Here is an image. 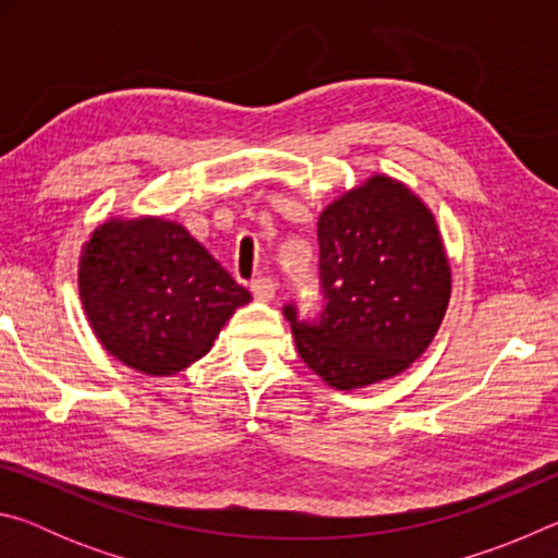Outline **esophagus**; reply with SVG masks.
<instances>
[{"instance_id":"obj_1","label":"esophagus","mask_w":558,"mask_h":558,"mask_svg":"<svg viewBox=\"0 0 558 558\" xmlns=\"http://www.w3.org/2000/svg\"><path fill=\"white\" fill-rule=\"evenodd\" d=\"M251 292H253V295H256L258 300L268 302V300L276 298V282H272L270 278H258V280L251 282Z\"/></svg>"}]
</instances>
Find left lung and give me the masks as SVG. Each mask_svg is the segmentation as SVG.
I'll return each mask as SVG.
<instances>
[{"instance_id": "left-lung-1", "label": "left lung", "mask_w": 558, "mask_h": 558, "mask_svg": "<svg viewBox=\"0 0 558 558\" xmlns=\"http://www.w3.org/2000/svg\"><path fill=\"white\" fill-rule=\"evenodd\" d=\"M325 310L300 323L286 305L298 352L339 391L401 374L446 317L450 263L436 216L399 179L374 174L319 214Z\"/></svg>"}]
</instances>
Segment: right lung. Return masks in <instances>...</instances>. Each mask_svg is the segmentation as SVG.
Segmentation results:
<instances>
[{"label":"right lung","instance_id":"1","mask_svg":"<svg viewBox=\"0 0 558 558\" xmlns=\"http://www.w3.org/2000/svg\"><path fill=\"white\" fill-rule=\"evenodd\" d=\"M78 290L100 344L149 376L199 362L251 302L182 223L159 216L100 223L81 251Z\"/></svg>","mask_w":558,"mask_h":558}]
</instances>
